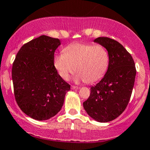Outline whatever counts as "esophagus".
<instances>
[{"mask_svg": "<svg viewBox=\"0 0 150 150\" xmlns=\"http://www.w3.org/2000/svg\"><path fill=\"white\" fill-rule=\"evenodd\" d=\"M71 89H80V87H78V86H72Z\"/></svg>", "mask_w": 150, "mask_h": 150, "instance_id": "1", "label": "esophagus"}]
</instances>
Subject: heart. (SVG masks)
<instances>
[{"label":"heart","mask_w":150,"mask_h":150,"mask_svg":"<svg viewBox=\"0 0 150 150\" xmlns=\"http://www.w3.org/2000/svg\"><path fill=\"white\" fill-rule=\"evenodd\" d=\"M64 52L54 56L53 65L59 76L65 80H68L75 70L78 73L75 80L86 83L97 82L107 72L110 56L100 45L74 43L65 47Z\"/></svg>","instance_id":"1"}]
</instances>
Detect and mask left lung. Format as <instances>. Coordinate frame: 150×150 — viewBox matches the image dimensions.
Instances as JSON below:
<instances>
[{"label":"left lung","instance_id":"8db88e82","mask_svg":"<svg viewBox=\"0 0 150 150\" xmlns=\"http://www.w3.org/2000/svg\"><path fill=\"white\" fill-rule=\"evenodd\" d=\"M94 42L107 50L110 64L102 80L91 87L89 97L83 106L94 120L108 122L118 117L127 108L136 69L131 55L120 42L107 37L97 38Z\"/></svg>","mask_w":150,"mask_h":150}]
</instances>
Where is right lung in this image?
Here are the masks:
<instances>
[{
	"mask_svg": "<svg viewBox=\"0 0 150 150\" xmlns=\"http://www.w3.org/2000/svg\"><path fill=\"white\" fill-rule=\"evenodd\" d=\"M60 40L41 35L21 47L12 69L14 93L22 112L35 120H47L61 110L70 86L54 68Z\"/></svg>",
	"mask_w": 150,
	"mask_h": 150,
	"instance_id": "obj_1",
	"label": "right lung"
}]
</instances>
